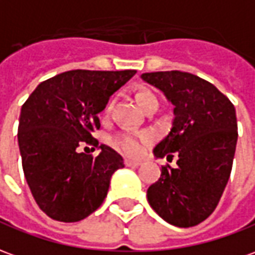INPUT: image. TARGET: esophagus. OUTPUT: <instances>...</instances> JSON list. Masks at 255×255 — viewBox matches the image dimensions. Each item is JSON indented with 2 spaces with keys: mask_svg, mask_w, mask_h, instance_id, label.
<instances>
[{
  "mask_svg": "<svg viewBox=\"0 0 255 255\" xmlns=\"http://www.w3.org/2000/svg\"><path fill=\"white\" fill-rule=\"evenodd\" d=\"M124 164H126V167H138V165H140V161L131 160V158H126L124 160Z\"/></svg>",
  "mask_w": 255,
  "mask_h": 255,
  "instance_id": "esophagus-1",
  "label": "esophagus"
}]
</instances>
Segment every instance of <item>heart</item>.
<instances>
[{"mask_svg": "<svg viewBox=\"0 0 255 255\" xmlns=\"http://www.w3.org/2000/svg\"><path fill=\"white\" fill-rule=\"evenodd\" d=\"M136 101L139 103V106L142 109L145 110L150 103L158 102L157 98L154 94H152L150 91L142 90L136 94ZM113 108V103L109 102V105L106 106L105 113L109 115ZM152 140V135L149 132H140V133H133V132H120L115 135L112 138V145L115 149H117L119 152L128 154V156H139L143 147H145L149 142Z\"/></svg>", "mask_w": 255, "mask_h": 255, "instance_id": "1", "label": "heart"}]
</instances>
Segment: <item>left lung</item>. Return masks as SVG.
I'll list each match as a JSON object with an SVG mask.
<instances>
[{
  "label": "left lung",
  "instance_id": "left-lung-1",
  "mask_svg": "<svg viewBox=\"0 0 255 255\" xmlns=\"http://www.w3.org/2000/svg\"><path fill=\"white\" fill-rule=\"evenodd\" d=\"M140 78L174 105L172 128L153 153L178 157L175 168L161 167L147 202L171 225L195 227L214 211L231 175L238 142L235 106L217 87L190 73H143Z\"/></svg>",
  "mask_w": 255,
  "mask_h": 255
}]
</instances>
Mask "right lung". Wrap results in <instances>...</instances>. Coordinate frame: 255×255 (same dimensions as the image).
<instances>
[{"label": "right lung", "mask_w": 255, "mask_h": 255, "mask_svg": "<svg viewBox=\"0 0 255 255\" xmlns=\"http://www.w3.org/2000/svg\"><path fill=\"white\" fill-rule=\"evenodd\" d=\"M135 70H70L42 81L20 110L17 142L23 172L35 203L52 220L77 222L108 195L123 157L101 145L97 157L77 150L98 146L92 132L109 98Z\"/></svg>", "instance_id": "1"}]
</instances>
